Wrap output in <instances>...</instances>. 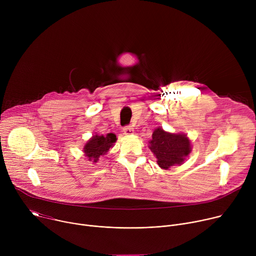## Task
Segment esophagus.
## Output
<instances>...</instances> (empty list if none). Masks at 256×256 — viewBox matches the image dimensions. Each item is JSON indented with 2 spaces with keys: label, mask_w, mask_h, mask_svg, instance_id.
<instances>
[{
  "label": "esophagus",
  "mask_w": 256,
  "mask_h": 256,
  "mask_svg": "<svg viewBox=\"0 0 256 256\" xmlns=\"http://www.w3.org/2000/svg\"><path fill=\"white\" fill-rule=\"evenodd\" d=\"M122 132H124V134H134V128H132V126H128L124 128Z\"/></svg>",
  "instance_id": "esophagus-1"
}]
</instances>
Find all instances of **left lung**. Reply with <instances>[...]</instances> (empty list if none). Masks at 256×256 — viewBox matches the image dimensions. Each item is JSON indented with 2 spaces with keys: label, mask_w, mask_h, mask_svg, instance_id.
I'll return each mask as SVG.
<instances>
[{
  "label": "left lung",
  "mask_w": 256,
  "mask_h": 256,
  "mask_svg": "<svg viewBox=\"0 0 256 256\" xmlns=\"http://www.w3.org/2000/svg\"><path fill=\"white\" fill-rule=\"evenodd\" d=\"M149 148L157 158L162 169L181 165L192 152L190 140L184 134H171L162 128H157L150 140Z\"/></svg>",
  "instance_id": "obj_1"
}]
</instances>
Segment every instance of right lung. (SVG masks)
Segmentation results:
<instances>
[{"label":"right lung","mask_w":256,"mask_h":256,"mask_svg":"<svg viewBox=\"0 0 256 256\" xmlns=\"http://www.w3.org/2000/svg\"><path fill=\"white\" fill-rule=\"evenodd\" d=\"M116 140V136L112 132L107 134L106 136H93L84 146L85 156L89 161L97 162L100 156L106 154L112 147Z\"/></svg>","instance_id":"right-lung-1"}]
</instances>
